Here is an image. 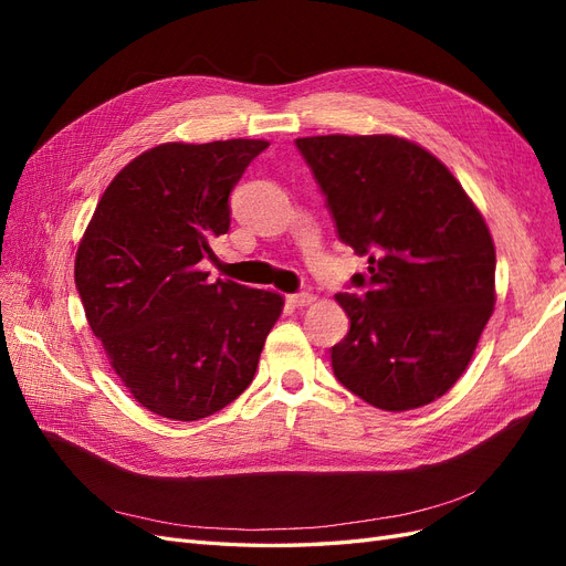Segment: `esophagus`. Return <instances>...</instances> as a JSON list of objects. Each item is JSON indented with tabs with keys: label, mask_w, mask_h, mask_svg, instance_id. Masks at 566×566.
<instances>
[{
	"label": "esophagus",
	"mask_w": 566,
	"mask_h": 566,
	"mask_svg": "<svg viewBox=\"0 0 566 566\" xmlns=\"http://www.w3.org/2000/svg\"><path fill=\"white\" fill-rule=\"evenodd\" d=\"M312 302H314V297H312L310 293H293V295H287V304H290V306H297V310H302V306L312 304Z\"/></svg>",
	"instance_id": "obj_1"
}]
</instances>
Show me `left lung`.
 Returning <instances> with one entry per match:
<instances>
[{"mask_svg": "<svg viewBox=\"0 0 566 566\" xmlns=\"http://www.w3.org/2000/svg\"><path fill=\"white\" fill-rule=\"evenodd\" d=\"M337 238L368 273L335 300L349 333L335 378L382 410L443 397L476 349L495 304V250L484 217L449 167L391 134L295 139Z\"/></svg>", "mask_w": 566, "mask_h": 566, "instance_id": "1", "label": "left lung"}]
</instances>
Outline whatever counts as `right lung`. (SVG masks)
<instances>
[{"label": "right lung", "mask_w": 566, "mask_h": 566, "mask_svg": "<svg viewBox=\"0 0 566 566\" xmlns=\"http://www.w3.org/2000/svg\"><path fill=\"white\" fill-rule=\"evenodd\" d=\"M269 142L163 144L117 172L75 256V285L117 378L150 413L200 420L252 382L283 310L271 290L210 283L198 262Z\"/></svg>", "instance_id": "1"}]
</instances>
